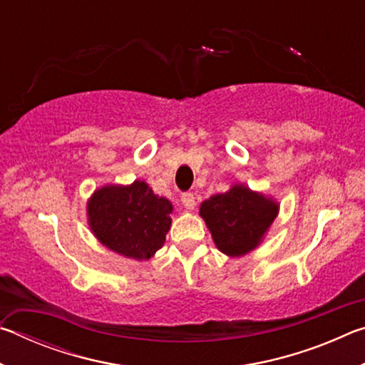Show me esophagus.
Masks as SVG:
<instances>
[{"label":"esophagus","instance_id":"obj_1","mask_svg":"<svg viewBox=\"0 0 365 365\" xmlns=\"http://www.w3.org/2000/svg\"><path fill=\"white\" fill-rule=\"evenodd\" d=\"M182 205L187 209H193L196 201H195V195L193 193H183L182 195Z\"/></svg>","mask_w":365,"mask_h":365}]
</instances>
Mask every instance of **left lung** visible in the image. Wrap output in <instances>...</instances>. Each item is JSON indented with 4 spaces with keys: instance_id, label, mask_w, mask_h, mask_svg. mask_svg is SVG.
Returning a JSON list of instances; mask_svg holds the SVG:
<instances>
[{
    "instance_id": "left-lung-1",
    "label": "left lung",
    "mask_w": 365,
    "mask_h": 365,
    "mask_svg": "<svg viewBox=\"0 0 365 365\" xmlns=\"http://www.w3.org/2000/svg\"><path fill=\"white\" fill-rule=\"evenodd\" d=\"M279 205L243 185L214 195L201 205L200 214L214 243L227 256H243L261 243L277 217Z\"/></svg>"
}]
</instances>
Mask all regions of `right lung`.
Segmentation results:
<instances>
[{
    "mask_svg": "<svg viewBox=\"0 0 365 365\" xmlns=\"http://www.w3.org/2000/svg\"><path fill=\"white\" fill-rule=\"evenodd\" d=\"M172 205L145 182L103 187L88 202V220L96 238L109 250L132 259H150L163 248L170 228Z\"/></svg>",
    "mask_w": 365,
    "mask_h": 365,
    "instance_id": "obj_1",
    "label": "right lung"
}]
</instances>
